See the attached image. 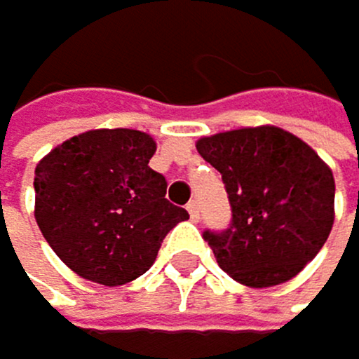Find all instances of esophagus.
I'll use <instances>...</instances> for the list:
<instances>
[{"mask_svg":"<svg viewBox=\"0 0 359 359\" xmlns=\"http://www.w3.org/2000/svg\"><path fill=\"white\" fill-rule=\"evenodd\" d=\"M187 211H189V215H191V220H193V222H198V220H200V207H198V202H189V204H187Z\"/></svg>","mask_w":359,"mask_h":359,"instance_id":"obj_1","label":"esophagus"}]
</instances>
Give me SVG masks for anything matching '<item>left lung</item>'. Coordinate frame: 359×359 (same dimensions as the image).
<instances>
[{
	"label": "left lung",
	"mask_w": 359,
	"mask_h": 359,
	"mask_svg": "<svg viewBox=\"0 0 359 359\" xmlns=\"http://www.w3.org/2000/svg\"><path fill=\"white\" fill-rule=\"evenodd\" d=\"M220 172L231 204L226 231H204L233 281H290L324 247L335 220L333 170L306 141L276 126L241 128L195 144Z\"/></svg>",
	"instance_id": "1"
}]
</instances>
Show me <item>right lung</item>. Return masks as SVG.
<instances>
[{"instance_id": "1", "label": "right lung", "mask_w": 359, "mask_h": 359, "mask_svg": "<svg viewBox=\"0 0 359 359\" xmlns=\"http://www.w3.org/2000/svg\"><path fill=\"white\" fill-rule=\"evenodd\" d=\"M155 150L141 130L103 128L62 141L35 166V222L78 276L109 287L135 281L189 218L148 166Z\"/></svg>"}]
</instances>
